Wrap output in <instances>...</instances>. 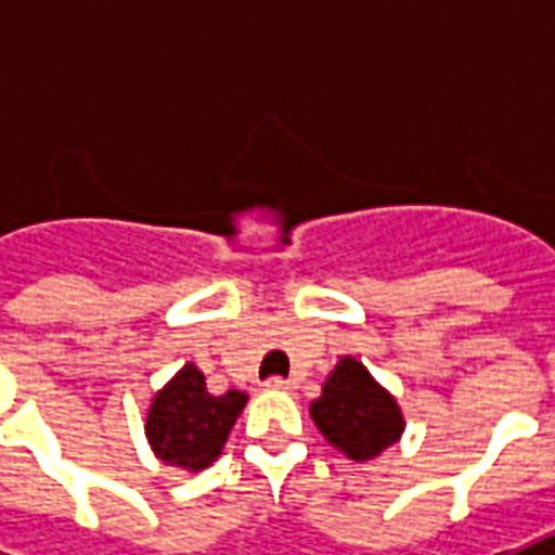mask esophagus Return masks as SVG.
Instances as JSON below:
<instances>
[{"instance_id": "obj_1", "label": "esophagus", "mask_w": 555, "mask_h": 555, "mask_svg": "<svg viewBox=\"0 0 555 555\" xmlns=\"http://www.w3.org/2000/svg\"><path fill=\"white\" fill-rule=\"evenodd\" d=\"M264 386L267 389H279V392H288V389H294V384H291V380H285V377H270Z\"/></svg>"}]
</instances>
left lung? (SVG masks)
Here are the masks:
<instances>
[{"instance_id": "left-lung-1", "label": "left lung", "mask_w": 555, "mask_h": 555, "mask_svg": "<svg viewBox=\"0 0 555 555\" xmlns=\"http://www.w3.org/2000/svg\"><path fill=\"white\" fill-rule=\"evenodd\" d=\"M309 416L330 446L350 461H372L404 434V413L396 396L353 357H341L324 380Z\"/></svg>"}]
</instances>
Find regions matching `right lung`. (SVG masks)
Segmentation results:
<instances>
[{
  "label": "right lung",
  "mask_w": 555,
  "mask_h": 555,
  "mask_svg": "<svg viewBox=\"0 0 555 555\" xmlns=\"http://www.w3.org/2000/svg\"><path fill=\"white\" fill-rule=\"evenodd\" d=\"M246 401L249 396L241 389L210 396L205 374L198 372L195 362H186L151 398L145 413L147 446L166 466L202 473L222 454Z\"/></svg>",
  "instance_id": "obj_1"
}]
</instances>
